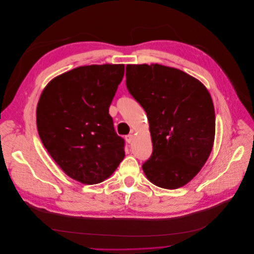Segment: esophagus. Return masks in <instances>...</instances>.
Here are the masks:
<instances>
[{
    "label": "esophagus",
    "mask_w": 254,
    "mask_h": 254,
    "mask_svg": "<svg viewBox=\"0 0 254 254\" xmlns=\"http://www.w3.org/2000/svg\"><path fill=\"white\" fill-rule=\"evenodd\" d=\"M125 139H126L127 143H131V141L133 140V135H132V134H128V135L125 136Z\"/></svg>",
    "instance_id": "1"
}]
</instances>
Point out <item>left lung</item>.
<instances>
[{
  "instance_id": "8db88e82",
  "label": "left lung",
  "mask_w": 254,
  "mask_h": 254,
  "mask_svg": "<svg viewBox=\"0 0 254 254\" xmlns=\"http://www.w3.org/2000/svg\"><path fill=\"white\" fill-rule=\"evenodd\" d=\"M126 86L147 113L153 152L142 164L149 181L177 189L206 163L215 137V111L203 84L179 69L127 65Z\"/></svg>"
}]
</instances>
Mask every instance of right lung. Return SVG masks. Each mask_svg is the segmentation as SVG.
I'll list each match as a JSON object with an SVG mask.
<instances>
[{"label": "right lung", "mask_w": 254, "mask_h": 254, "mask_svg": "<svg viewBox=\"0 0 254 254\" xmlns=\"http://www.w3.org/2000/svg\"><path fill=\"white\" fill-rule=\"evenodd\" d=\"M124 65H91L57 76L37 105L43 146L70 178L83 184L107 179L125 156V140L116 133L108 108Z\"/></svg>", "instance_id": "obj_1"}]
</instances>
